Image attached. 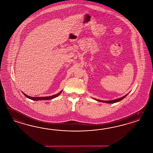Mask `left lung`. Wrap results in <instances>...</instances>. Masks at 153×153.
<instances>
[{
	"label": "left lung",
	"instance_id": "1",
	"mask_svg": "<svg viewBox=\"0 0 153 153\" xmlns=\"http://www.w3.org/2000/svg\"><path fill=\"white\" fill-rule=\"evenodd\" d=\"M127 95H126L125 96H124V97H123L122 98H119V99H115V100H108V101H104V100H98L99 102H106V103H115V102H119V101H120V100H122V99H123L124 98H126V96Z\"/></svg>",
	"mask_w": 153,
	"mask_h": 153
}]
</instances>
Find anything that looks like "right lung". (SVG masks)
Masks as SVG:
<instances>
[{
	"label": "right lung",
	"instance_id": "1",
	"mask_svg": "<svg viewBox=\"0 0 153 153\" xmlns=\"http://www.w3.org/2000/svg\"><path fill=\"white\" fill-rule=\"evenodd\" d=\"M62 92V90L60 91L58 94L53 95L52 96H49V97H30V96L27 95L26 94H24V93L23 94L26 97H27V98L31 99L33 100H51V99H52L53 98H56L58 96H59V95L61 94Z\"/></svg>",
	"mask_w": 153,
	"mask_h": 153
}]
</instances>
